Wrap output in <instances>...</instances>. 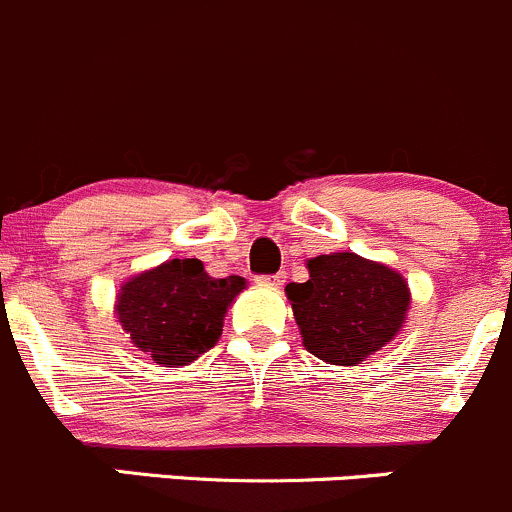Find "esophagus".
Segmentation results:
<instances>
[{"label":"esophagus","instance_id":"34e87169","mask_svg":"<svg viewBox=\"0 0 512 512\" xmlns=\"http://www.w3.org/2000/svg\"><path fill=\"white\" fill-rule=\"evenodd\" d=\"M258 281H261L263 286H283V283H286V271H278L273 273V276H261Z\"/></svg>","mask_w":512,"mask_h":512}]
</instances>
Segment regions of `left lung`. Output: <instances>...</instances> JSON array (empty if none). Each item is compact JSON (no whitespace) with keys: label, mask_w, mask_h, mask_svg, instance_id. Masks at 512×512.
Segmentation results:
<instances>
[{"label":"left lung","mask_w":512,"mask_h":512,"mask_svg":"<svg viewBox=\"0 0 512 512\" xmlns=\"http://www.w3.org/2000/svg\"><path fill=\"white\" fill-rule=\"evenodd\" d=\"M308 273L286 295L305 350L328 365H360L407 320V281L384 263L342 251L310 258Z\"/></svg>","instance_id":"obj_1"}]
</instances>
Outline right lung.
I'll use <instances>...</instances> for the list:
<instances>
[{
	"label": "right lung",
	"mask_w": 512,
	"mask_h": 512,
	"mask_svg": "<svg viewBox=\"0 0 512 512\" xmlns=\"http://www.w3.org/2000/svg\"><path fill=\"white\" fill-rule=\"evenodd\" d=\"M241 276L212 278L199 258H172L123 283L115 315L135 347L157 365L179 367L219 342Z\"/></svg>",
	"instance_id": "1"
}]
</instances>
